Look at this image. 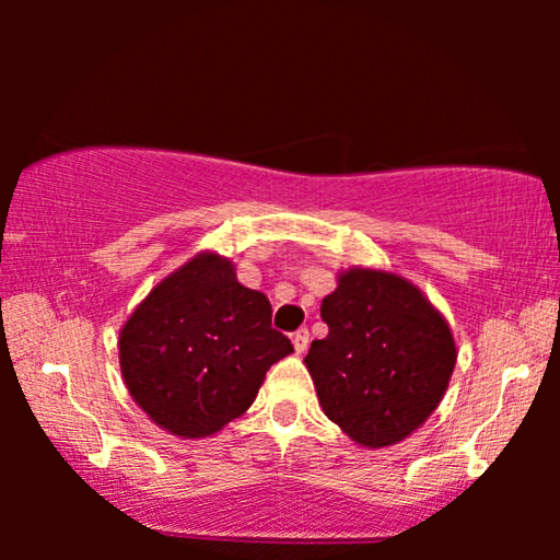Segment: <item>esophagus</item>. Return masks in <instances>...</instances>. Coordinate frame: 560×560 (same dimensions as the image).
<instances>
[{
    "mask_svg": "<svg viewBox=\"0 0 560 560\" xmlns=\"http://www.w3.org/2000/svg\"><path fill=\"white\" fill-rule=\"evenodd\" d=\"M308 341H311L308 328H298V331L293 334V347H295L298 354H303V351L308 349Z\"/></svg>",
    "mask_w": 560,
    "mask_h": 560,
    "instance_id": "esophagus-1",
    "label": "esophagus"
}]
</instances>
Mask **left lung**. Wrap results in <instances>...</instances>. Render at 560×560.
I'll return each mask as SVG.
<instances>
[{"mask_svg":"<svg viewBox=\"0 0 560 560\" xmlns=\"http://www.w3.org/2000/svg\"><path fill=\"white\" fill-rule=\"evenodd\" d=\"M328 336L311 343L318 402L351 441L393 446L428 420L446 393L456 343L446 318L400 275L351 267L320 303Z\"/></svg>","mask_w":560,"mask_h":560,"instance_id":"1","label":"left lung"}]
</instances>
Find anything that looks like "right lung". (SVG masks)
<instances>
[{
    "label": "right lung",
    "mask_w": 560,
    "mask_h": 560,
    "mask_svg": "<svg viewBox=\"0 0 560 560\" xmlns=\"http://www.w3.org/2000/svg\"><path fill=\"white\" fill-rule=\"evenodd\" d=\"M290 351L267 295L244 288L217 252L160 280L119 331L129 395L180 439L213 435L247 412L267 370Z\"/></svg>",
    "instance_id": "obj_1"
}]
</instances>
